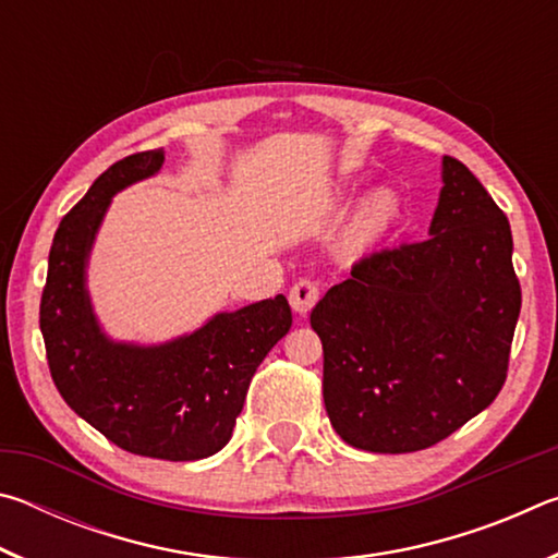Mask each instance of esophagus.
Instances as JSON below:
<instances>
[{
  "instance_id": "esophagus-1",
  "label": "esophagus",
  "mask_w": 558,
  "mask_h": 558,
  "mask_svg": "<svg viewBox=\"0 0 558 558\" xmlns=\"http://www.w3.org/2000/svg\"><path fill=\"white\" fill-rule=\"evenodd\" d=\"M288 300H290V307L295 310L298 315H307L310 310L317 305L319 286H317L315 280H310V278H300L298 282H292Z\"/></svg>"
}]
</instances>
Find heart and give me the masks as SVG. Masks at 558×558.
Masks as SVG:
<instances>
[{
  "instance_id": "obj_1",
  "label": "heart",
  "mask_w": 558,
  "mask_h": 558,
  "mask_svg": "<svg viewBox=\"0 0 558 558\" xmlns=\"http://www.w3.org/2000/svg\"><path fill=\"white\" fill-rule=\"evenodd\" d=\"M401 216V202L399 196L389 189H381L374 196L364 202L362 209H359L356 219L349 226L347 233V245L352 251L366 248V245L381 239L384 233H389L396 223H399Z\"/></svg>"
}]
</instances>
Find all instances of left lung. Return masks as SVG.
<instances>
[{
  "mask_svg": "<svg viewBox=\"0 0 558 558\" xmlns=\"http://www.w3.org/2000/svg\"><path fill=\"white\" fill-rule=\"evenodd\" d=\"M428 233L359 258L310 315L323 339L327 415L359 450L436 446L507 379L522 307L512 231L456 157H442Z\"/></svg>",
  "mask_w": 558,
  "mask_h": 558,
  "instance_id": "1",
  "label": "left lung"
}]
</instances>
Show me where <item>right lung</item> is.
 Wrapping results in <instances>:
<instances>
[{
  "label": "right lung",
  "instance_id": "right-lung-1",
  "mask_svg": "<svg viewBox=\"0 0 558 558\" xmlns=\"http://www.w3.org/2000/svg\"><path fill=\"white\" fill-rule=\"evenodd\" d=\"M162 149L120 159L63 216L49 253L39 325L63 401L118 448L157 460H202L229 442L258 364L288 335V300L214 315L157 347L112 342L86 290V260L112 194L153 177Z\"/></svg>",
  "mask_w": 558,
  "mask_h": 558
}]
</instances>
